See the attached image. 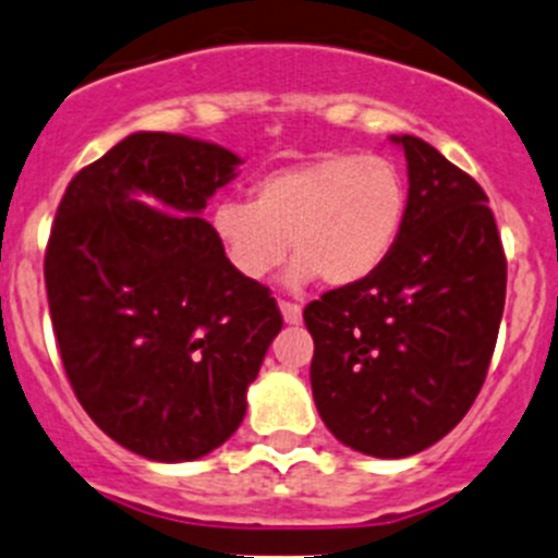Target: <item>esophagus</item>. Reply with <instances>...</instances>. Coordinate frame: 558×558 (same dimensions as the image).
<instances>
[{"mask_svg":"<svg viewBox=\"0 0 558 558\" xmlns=\"http://www.w3.org/2000/svg\"><path fill=\"white\" fill-rule=\"evenodd\" d=\"M278 305H280V313H283L286 324H300L302 322V307L300 305H294V302H286V300H280Z\"/></svg>","mask_w":558,"mask_h":558,"instance_id":"esophagus-1","label":"esophagus"}]
</instances>
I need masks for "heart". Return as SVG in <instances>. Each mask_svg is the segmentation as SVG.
I'll return each mask as SVG.
<instances>
[{"label": "heart", "instance_id": "1", "mask_svg": "<svg viewBox=\"0 0 558 558\" xmlns=\"http://www.w3.org/2000/svg\"><path fill=\"white\" fill-rule=\"evenodd\" d=\"M409 207L398 166L381 155L327 153L269 171L253 185L251 202H223L213 229L240 275L267 278L286 253L300 262L294 283L313 275L335 289L371 278L392 251Z\"/></svg>", "mask_w": 558, "mask_h": 558}]
</instances>
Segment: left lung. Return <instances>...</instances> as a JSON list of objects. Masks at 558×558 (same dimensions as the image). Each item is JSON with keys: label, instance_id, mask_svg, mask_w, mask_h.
Returning a JSON list of instances; mask_svg holds the SVG:
<instances>
[{"label": "left lung", "instance_id": "1", "mask_svg": "<svg viewBox=\"0 0 558 558\" xmlns=\"http://www.w3.org/2000/svg\"><path fill=\"white\" fill-rule=\"evenodd\" d=\"M409 163V207L371 278L305 307L311 387L338 441L405 458L472 409L499 338L507 258L483 187L439 149L392 135Z\"/></svg>", "mask_w": 558, "mask_h": 558}]
</instances>
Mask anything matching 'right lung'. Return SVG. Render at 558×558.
Segmentation results:
<instances>
[{"label":"right lung","mask_w":558,"mask_h":558,"mask_svg":"<svg viewBox=\"0 0 558 558\" xmlns=\"http://www.w3.org/2000/svg\"><path fill=\"white\" fill-rule=\"evenodd\" d=\"M240 163L218 144L133 133L70 180L53 218L46 291L70 387L102 434L149 461L223 445L283 327L267 286L236 272L198 218Z\"/></svg>","instance_id":"1"}]
</instances>
